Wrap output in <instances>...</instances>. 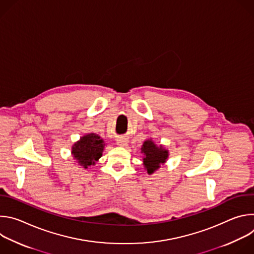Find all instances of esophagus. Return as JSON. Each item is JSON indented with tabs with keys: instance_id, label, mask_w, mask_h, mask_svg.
<instances>
[{
	"instance_id": "obj_1",
	"label": "esophagus",
	"mask_w": 254,
	"mask_h": 254,
	"mask_svg": "<svg viewBox=\"0 0 254 254\" xmlns=\"http://www.w3.org/2000/svg\"><path fill=\"white\" fill-rule=\"evenodd\" d=\"M127 143V139L124 136H121V137H118L117 138V144L120 147H125L126 144Z\"/></svg>"
}]
</instances>
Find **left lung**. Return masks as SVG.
Here are the masks:
<instances>
[{"label":"left lung","mask_w":254,"mask_h":254,"mask_svg":"<svg viewBox=\"0 0 254 254\" xmlns=\"http://www.w3.org/2000/svg\"><path fill=\"white\" fill-rule=\"evenodd\" d=\"M141 153H143V165L149 174H153L158 170L161 164H164L168 158V151L162 147L158 148L154 141L147 139L141 147Z\"/></svg>","instance_id":"8db88e82"}]
</instances>
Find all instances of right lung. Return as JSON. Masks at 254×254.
I'll use <instances>...</instances> for the list:
<instances>
[{"label": "right lung", "mask_w": 254, "mask_h": 254, "mask_svg": "<svg viewBox=\"0 0 254 254\" xmlns=\"http://www.w3.org/2000/svg\"><path fill=\"white\" fill-rule=\"evenodd\" d=\"M103 140L95 133H89L80 138L73 147L72 154L77 160L79 165L87 169L101 157L103 152Z\"/></svg>", "instance_id": "obj_1"}]
</instances>
